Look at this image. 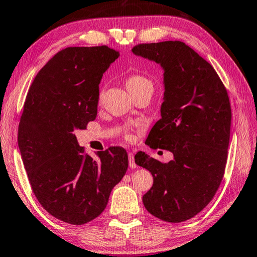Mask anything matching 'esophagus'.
<instances>
[{
    "label": "esophagus",
    "mask_w": 257,
    "mask_h": 257,
    "mask_svg": "<svg viewBox=\"0 0 257 257\" xmlns=\"http://www.w3.org/2000/svg\"><path fill=\"white\" fill-rule=\"evenodd\" d=\"M128 159H129V167L132 169H135L136 167H137V165L135 164V157H134V154L133 153H129L128 154Z\"/></svg>",
    "instance_id": "34e87169"
}]
</instances>
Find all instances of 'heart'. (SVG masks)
Returning a JSON list of instances; mask_svg holds the SVG:
<instances>
[{
    "instance_id": "1",
    "label": "heart",
    "mask_w": 257,
    "mask_h": 257,
    "mask_svg": "<svg viewBox=\"0 0 257 257\" xmlns=\"http://www.w3.org/2000/svg\"><path fill=\"white\" fill-rule=\"evenodd\" d=\"M125 85H127L129 92H134L145 88H153L152 82H151L148 77L140 74L130 75L128 79L125 80Z\"/></svg>"
}]
</instances>
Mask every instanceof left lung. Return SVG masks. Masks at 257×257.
I'll list each match as a JSON object with an SVG mask.
<instances>
[{"mask_svg": "<svg viewBox=\"0 0 257 257\" xmlns=\"http://www.w3.org/2000/svg\"><path fill=\"white\" fill-rule=\"evenodd\" d=\"M132 52L164 71L161 119L145 144L174 156L167 164L144 152L135 156L136 165L153 176L143 203L162 221L184 222L208 205L222 182L230 142L229 96L213 66L181 41L138 44Z\"/></svg>", "mask_w": 257, "mask_h": 257, "instance_id": "obj_1", "label": "left lung"}]
</instances>
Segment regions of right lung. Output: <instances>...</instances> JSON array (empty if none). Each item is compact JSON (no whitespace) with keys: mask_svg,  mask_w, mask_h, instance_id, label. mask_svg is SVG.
<instances>
[{"mask_svg":"<svg viewBox=\"0 0 257 257\" xmlns=\"http://www.w3.org/2000/svg\"><path fill=\"white\" fill-rule=\"evenodd\" d=\"M119 56L106 46L59 51L35 76L20 117L18 146L36 199L74 225L103 213L128 169L124 149L109 148L93 159L74 134L96 119L100 80Z\"/></svg>","mask_w":257,"mask_h":257,"instance_id":"obj_1","label":"right lung"}]
</instances>
